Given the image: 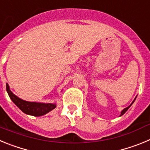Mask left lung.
<instances>
[{
	"label": "left lung",
	"instance_id": "1",
	"mask_svg": "<svg viewBox=\"0 0 150 150\" xmlns=\"http://www.w3.org/2000/svg\"><path fill=\"white\" fill-rule=\"evenodd\" d=\"M134 100H135V99H134ZM134 101H133V102H132V104H131V105H129V107H127V108H125V109H123V110H122V112H121V115H120V116L123 115V114H125V112L127 111V110H128V109H129V108H130V107H131V105H132V104H133V102H134Z\"/></svg>",
	"mask_w": 150,
	"mask_h": 150
}]
</instances>
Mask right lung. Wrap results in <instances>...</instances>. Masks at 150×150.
<instances>
[{
    "instance_id": "add662e5",
    "label": "right lung",
    "mask_w": 150,
    "mask_h": 150,
    "mask_svg": "<svg viewBox=\"0 0 150 150\" xmlns=\"http://www.w3.org/2000/svg\"><path fill=\"white\" fill-rule=\"evenodd\" d=\"M6 88L8 95H9V98H11V100L14 102L17 107L19 108L24 113L27 114L33 115L35 117H40V116H42L47 114L56 108L55 104L38 103V102H30L24 101L14 95L10 91L8 83L6 84Z\"/></svg>"
}]
</instances>
